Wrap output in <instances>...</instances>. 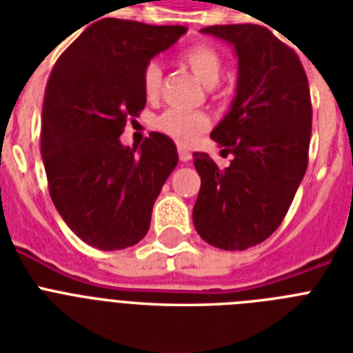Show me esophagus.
<instances>
[{
    "label": "esophagus",
    "mask_w": 353,
    "mask_h": 353,
    "mask_svg": "<svg viewBox=\"0 0 353 353\" xmlns=\"http://www.w3.org/2000/svg\"><path fill=\"white\" fill-rule=\"evenodd\" d=\"M179 157H180V160H182V162H190V160H191V153L184 148H179Z\"/></svg>",
    "instance_id": "1"
}]
</instances>
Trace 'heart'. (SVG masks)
Instances as JSON below:
<instances>
[{
	"instance_id": "obj_1",
	"label": "heart",
	"mask_w": 353,
	"mask_h": 353,
	"mask_svg": "<svg viewBox=\"0 0 353 353\" xmlns=\"http://www.w3.org/2000/svg\"><path fill=\"white\" fill-rule=\"evenodd\" d=\"M193 74L199 78L205 87H215L222 76V60L219 52L210 45H194L185 49L180 56ZM160 85H162V67L159 61H149L143 67L142 72V91L148 100H154L159 97ZM154 128L163 132L165 137L173 138L180 145H191L196 138L210 128V118L204 112L180 111V109H169L162 112Z\"/></svg>"
}]
</instances>
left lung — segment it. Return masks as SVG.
<instances>
[{
    "label": "left lung",
    "instance_id": "1",
    "mask_svg": "<svg viewBox=\"0 0 353 353\" xmlns=\"http://www.w3.org/2000/svg\"><path fill=\"white\" fill-rule=\"evenodd\" d=\"M224 39L239 60L235 98L211 131L233 154L225 169L194 153L200 191L193 224L208 244L242 252L266 241L288 213L308 165L312 101L299 56L261 25L202 29Z\"/></svg>",
    "mask_w": 353,
    "mask_h": 353
}]
</instances>
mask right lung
<instances>
[{
  "label": "right lung",
  "mask_w": 353,
  "mask_h": 353,
  "mask_svg": "<svg viewBox=\"0 0 353 353\" xmlns=\"http://www.w3.org/2000/svg\"><path fill=\"white\" fill-rule=\"evenodd\" d=\"M185 34L182 25L154 27L103 18L67 47L43 98L41 159L56 210L89 246H134L149 231L151 211L179 153L162 132L128 148V118L145 107L143 67Z\"/></svg>",
  "instance_id": "right-lung-1"
}]
</instances>
